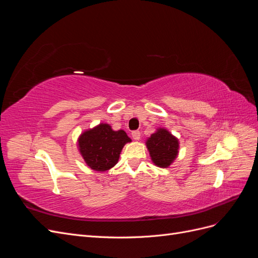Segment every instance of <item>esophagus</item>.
Instances as JSON below:
<instances>
[{
  "label": "esophagus",
  "mask_w": 258,
  "mask_h": 258,
  "mask_svg": "<svg viewBox=\"0 0 258 258\" xmlns=\"http://www.w3.org/2000/svg\"><path fill=\"white\" fill-rule=\"evenodd\" d=\"M131 136H132V138H134V140H136V141H139L140 138H141V132L138 131V130H136V131H132Z\"/></svg>",
  "instance_id": "34e87169"
}]
</instances>
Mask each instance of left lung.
<instances>
[{
    "label": "left lung",
    "mask_w": 258,
    "mask_h": 258,
    "mask_svg": "<svg viewBox=\"0 0 258 258\" xmlns=\"http://www.w3.org/2000/svg\"><path fill=\"white\" fill-rule=\"evenodd\" d=\"M146 146L153 162L160 168L169 167L178 153V140L163 128L148 138Z\"/></svg>",
    "instance_id": "1"
}]
</instances>
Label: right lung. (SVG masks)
<instances>
[{
  "instance_id": "right-lung-1",
  "label": "right lung",
  "mask_w": 258,
  "mask_h": 258,
  "mask_svg": "<svg viewBox=\"0 0 258 258\" xmlns=\"http://www.w3.org/2000/svg\"><path fill=\"white\" fill-rule=\"evenodd\" d=\"M128 142L131 139L123 130L114 131L110 124L100 123L81 135L79 148L92 170L104 172L116 165L122 147Z\"/></svg>"
}]
</instances>
